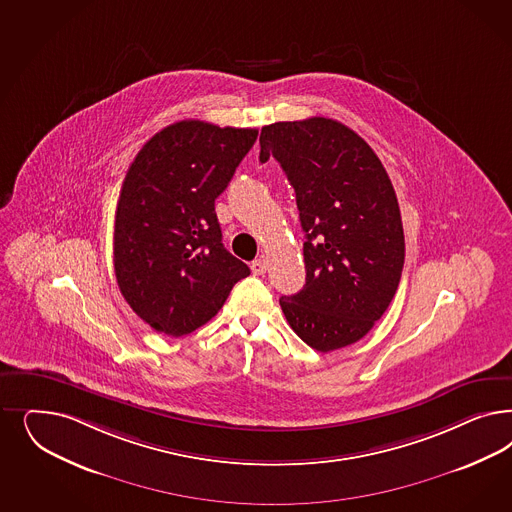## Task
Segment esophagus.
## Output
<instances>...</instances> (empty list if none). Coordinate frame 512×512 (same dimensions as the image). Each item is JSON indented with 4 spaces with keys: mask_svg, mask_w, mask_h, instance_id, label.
<instances>
[{
    "mask_svg": "<svg viewBox=\"0 0 512 512\" xmlns=\"http://www.w3.org/2000/svg\"><path fill=\"white\" fill-rule=\"evenodd\" d=\"M250 269H252L254 275H264L265 269H267V262H265L264 258H258V260H254L250 264Z\"/></svg>",
    "mask_w": 512,
    "mask_h": 512,
    "instance_id": "esophagus-1",
    "label": "esophagus"
}]
</instances>
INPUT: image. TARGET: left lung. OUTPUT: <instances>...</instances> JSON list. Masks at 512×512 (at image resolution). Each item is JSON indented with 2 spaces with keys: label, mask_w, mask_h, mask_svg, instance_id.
Listing matches in <instances>:
<instances>
[{
  "label": "left lung",
  "mask_w": 512,
  "mask_h": 512,
  "mask_svg": "<svg viewBox=\"0 0 512 512\" xmlns=\"http://www.w3.org/2000/svg\"><path fill=\"white\" fill-rule=\"evenodd\" d=\"M281 164L296 192L307 279L281 297L297 337L318 352L360 341L396 296L405 237L392 181L348 126L313 116L260 133V162Z\"/></svg>",
  "instance_id": "8db88e82"
}]
</instances>
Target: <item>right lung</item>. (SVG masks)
<instances>
[{"label": "right lung", "instance_id": "add662e5", "mask_svg": "<svg viewBox=\"0 0 512 512\" xmlns=\"http://www.w3.org/2000/svg\"><path fill=\"white\" fill-rule=\"evenodd\" d=\"M258 137L254 128L181 120L137 152L115 218V275L133 313L171 337L215 316L247 264L222 245L215 199Z\"/></svg>", "mask_w": 512, "mask_h": 512}]
</instances>
